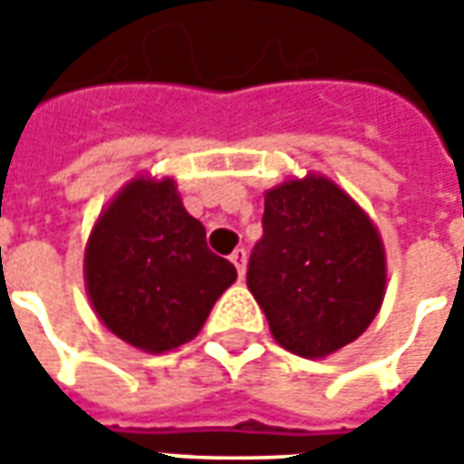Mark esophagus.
<instances>
[{
    "label": "esophagus",
    "instance_id": "esophagus-1",
    "mask_svg": "<svg viewBox=\"0 0 464 464\" xmlns=\"http://www.w3.org/2000/svg\"><path fill=\"white\" fill-rule=\"evenodd\" d=\"M229 260L235 263V268H237V276L245 278V263H247V253L242 250V247H237L232 256H229Z\"/></svg>",
    "mask_w": 464,
    "mask_h": 464
}]
</instances>
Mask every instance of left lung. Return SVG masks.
Instances as JSON below:
<instances>
[{
    "mask_svg": "<svg viewBox=\"0 0 464 464\" xmlns=\"http://www.w3.org/2000/svg\"><path fill=\"white\" fill-rule=\"evenodd\" d=\"M247 289L278 346L325 359L353 343L382 307L387 256L380 229L328 175L286 178L266 190Z\"/></svg>",
    "mask_w": 464,
    "mask_h": 464,
    "instance_id": "8db88e82",
    "label": "left lung"
}]
</instances>
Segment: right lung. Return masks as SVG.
Listing matches in <instances>:
<instances>
[{"mask_svg": "<svg viewBox=\"0 0 464 464\" xmlns=\"http://www.w3.org/2000/svg\"><path fill=\"white\" fill-rule=\"evenodd\" d=\"M206 247L172 178L136 175L111 198L84 245V289L100 323L144 353L183 346L235 284Z\"/></svg>", "mask_w": 464, "mask_h": 464, "instance_id": "obj_1", "label": "right lung"}]
</instances>
